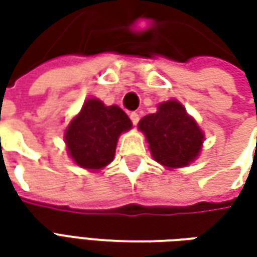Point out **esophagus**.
I'll return each mask as SVG.
<instances>
[{
  "instance_id": "1",
  "label": "esophagus",
  "mask_w": 257,
  "mask_h": 257,
  "mask_svg": "<svg viewBox=\"0 0 257 257\" xmlns=\"http://www.w3.org/2000/svg\"><path fill=\"white\" fill-rule=\"evenodd\" d=\"M130 118H132V121H133V124L136 125V124L139 123V120H140V115H139V113H130Z\"/></svg>"
}]
</instances>
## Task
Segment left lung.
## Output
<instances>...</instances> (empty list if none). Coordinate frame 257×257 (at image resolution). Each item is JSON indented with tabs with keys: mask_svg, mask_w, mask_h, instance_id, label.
Instances as JSON below:
<instances>
[{
	"mask_svg": "<svg viewBox=\"0 0 257 257\" xmlns=\"http://www.w3.org/2000/svg\"><path fill=\"white\" fill-rule=\"evenodd\" d=\"M153 159L166 169H182L193 163L202 152L204 133L179 100H167L157 111L139 121Z\"/></svg>",
	"mask_w": 257,
	"mask_h": 257,
	"instance_id": "8db88e82",
	"label": "left lung"
}]
</instances>
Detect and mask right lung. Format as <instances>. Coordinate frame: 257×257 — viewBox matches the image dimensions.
Listing matches in <instances>:
<instances>
[{"instance_id":"right-lung-1","label":"right lung","mask_w":257,"mask_h":257,"mask_svg":"<svg viewBox=\"0 0 257 257\" xmlns=\"http://www.w3.org/2000/svg\"><path fill=\"white\" fill-rule=\"evenodd\" d=\"M132 127V120L118 105H105L90 97L64 130L68 157L83 169L98 172L113 162L118 137Z\"/></svg>"}]
</instances>
